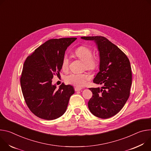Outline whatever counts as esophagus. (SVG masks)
<instances>
[{"instance_id": "34e87169", "label": "esophagus", "mask_w": 151, "mask_h": 151, "mask_svg": "<svg viewBox=\"0 0 151 151\" xmlns=\"http://www.w3.org/2000/svg\"><path fill=\"white\" fill-rule=\"evenodd\" d=\"M74 89H75V91H80L82 90V88H80V87H76L74 88Z\"/></svg>"}]
</instances>
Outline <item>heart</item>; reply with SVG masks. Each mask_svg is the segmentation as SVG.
<instances>
[{"mask_svg": "<svg viewBox=\"0 0 151 151\" xmlns=\"http://www.w3.org/2000/svg\"><path fill=\"white\" fill-rule=\"evenodd\" d=\"M76 56L84 62V68L89 71L95 70L98 66L99 60L98 58L92 56V50L87 46L82 45L75 50ZM70 60L68 56L65 55L62 59V68L65 71L68 68ZM89 76L85 73H71L65 77L67 83L76 86H84L89 80Z\"/></svg>", "mask_w": 151, "mask_h": 151, "instance_id": "b5f03b06", "label": "heart"}]
</instances>
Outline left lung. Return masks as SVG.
<instances>
[{"instance_id":"1","label":"left lung","mask_w":151,"mask_h":151,"mask_svg":"<svg viewBox=\"0 0 151 151\" xmlns=\"http://www.w3.org/2000/svg\"><path fill=\"white\" fill-rule=\"evenodd\" d=\"M94 41L99 53V71L93 79L100 89L89 88L92 97L88 102L90 111L95 116L107 119L118 113L128 100L132 83L130 62L126 55L116 45L101 36L83 37Z\"/></svg>"}]
</instances>
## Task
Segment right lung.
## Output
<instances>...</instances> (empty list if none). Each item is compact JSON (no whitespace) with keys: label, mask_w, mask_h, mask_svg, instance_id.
I'll return each instance as SVG.
<instances>
[{"label":"right lung","mask_w":151,"mask_h":151,"mask_svg":"<svg viewBox=\"0 0 151 151\" xmlns=\"http://www.w3.org/2000/svg\"><path fill=\"white\" fill-rule=\"evenodd\" d=\"M76 38L49 40L26 59L20 77L25 102L40 118L56 119L66 111L74 88L63 83L56 89L52 85L54 75L59 73L66 50Z\"/></svg>","instance_id":"right-lung-1"}]
</instances>
